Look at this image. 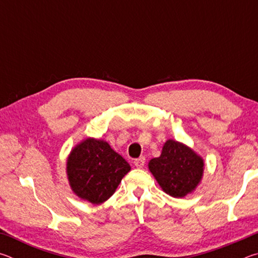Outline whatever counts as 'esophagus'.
<instances>
[{
    "label": "esophagus",
    "mask_w": 258,
    "mask_h": 258,
    "mask_svg": "<svg viewBox=\"0 0 258 258\" xmlns=\"http://www.w3.org/2000/svg\"><path fill=\"white\" fill-rule=\"evenodd\" d=\"M145 164H146V158H145V157H140V158L134 160L135 167H138V168H142L143 166H145Z\"/></svg>",
    "instance_id": "1"
}]
</instances>
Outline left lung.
<instances>
[{"label": "left lung", "mask_w": 258, "mask_h": 258, "mask_svg": "<svg viewBox=\"0 0 258 258\" xmlns=\"http://www.w3.org/2000/svg\"><path fill=\"white\" fill-rule=\"evenodd\" d=\"M149 169L166 194L182 198L202 180L204 163L190 148L168 140L160 157L150 160Z\"/></svg>", "instance_id": "8db88e82"}]
</instances>
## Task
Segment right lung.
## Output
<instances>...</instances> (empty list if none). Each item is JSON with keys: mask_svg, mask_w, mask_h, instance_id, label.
Listing matches in <instances>:
<instances>
[{"mask_svg": "<svg viewBox=\"0 0 258 258\" xmlns=\"http://www.w3.org/2000/svg\"><path fill=\"white\" fill-rule=\"evenodd\" d=\"M131 166L107 142L86 139L67 161L68 180L80 198L101 204L110 198Z\"/></svg>", "mask_w": 258, "mask_h": 258, "instance_id": "right-lung-1", "label": "right lung"}]
</instances>
